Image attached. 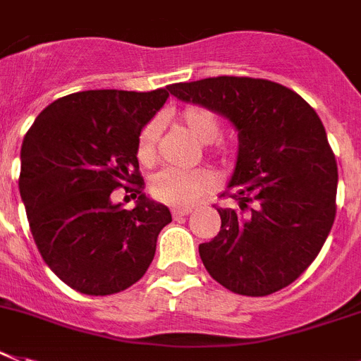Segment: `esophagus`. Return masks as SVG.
<instances>
[{
	"mask_svg": "<svg viewBox=\"0 0 361 361\" xmlns=\"http://www.w3.org/2000/svg\"><path fill=\"white\" fill-rule=\"evenodd\" d=\"M190 213L189 207H176L172 209V216L174 218H180V216H187Z\"/></svg>",
	"mask_w": 361,
	"mask_h": 361,
	"instance_id": "34e87169",
	"label": "esophagus"
}]
</instances>
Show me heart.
<instances>
[{"mask_svg":"<svg viewBox=\"0 0 361 361\" xmlns=\"http://www.w3.org/2000/svg\"><path fill=\"white\" fill-rule=\"evenodd\" d=\"M178 121L192 137L202 145L213 143L220 134V121L211 110L204 106H187L178 115ZM161 134V119H152L147 124L139 135L137 157L145 165L156 159V148ZM216 185L214 176L209 171H166L157 172L150 181V190L154 198L163 204L176 205V207H187L195 204L200 196L207 195Z\"/></svg>","mask_w":361,"mask_h":361,"instance_id":"heart-1","label":"heart"}]
</instances>
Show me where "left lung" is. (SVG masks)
<instances>
[{
  "instance_id": "left-lung-1",
  "label": "left lung",
  "mask_w": 361,
  "mask_h": 361,
  "mask_svg": "<svg viewBox=\"0 0 361 361\" xmlns=\"http://www.w3.org/2000/svg\"><path fill=\"white\" fill-rule=\"evenodd\" d=\"M222 115L238 132L222 226L198 251L209 275L240 295L262 298L312 264L336 216L338 165L325 126L302 97L271 80L216 77L166 87Z\"/></svg>"
}]
</instances>
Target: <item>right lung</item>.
<instances>
[{"instance_id": "add662e5", "label": "right lung", "mask_w": 361, "mask_h": 361, "mask_svg": "<svg viewBox=\"0 0 361 361\" xmlns=\"http://www.w3.org/2000/svg\"><path fill=\"white\" fill-rule=\"evenodd\" d=\"M166 99V90L71 93L51 102L23 139L20 195L32 238L77 292L110 295L137 283L172 222L137 172L141 130ZM130 183L138 198L132 212L111 202L113 189Z\"/></svg>"}]
</instances>
